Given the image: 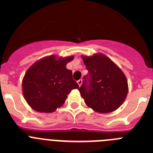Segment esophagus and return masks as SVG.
<instances>
[{
  "label": "esophagus",
  "mask_w": 153,
  "mask_h": 153,
  "mask_svg": "<svg viewBox=\"0 0 153 153\" xmlns=\"http://www.w3.org/2000/svg\"><path fill=\"white\" fill-rule=\"evenodd\" d=\"M82 83H83V79H79V80H77V83H78V84H79V86H81Z\"/></svg>",
  "instance_id": "esophagus-1"
}]
</instances>
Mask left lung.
<instances>
[{
	"instance_id": "1",
	"label": "left lung",
	"mask_w": 153,
	"mask_h": 153,
	"mask_svg": "<svg viewBox=\"0 0 153 153\" xmlns=\"http://www.w3.org/2000/svg\"><path fill=\"white\" fill-rule=\"evenodd\" d=\"M88 74L79 88L85 103L96 112L107 113L118 109L128 93V83L122 70L107 56H83Z\"/></svg>"
}]
</instances>
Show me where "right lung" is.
I'll use <instances>...</instances> for the list:
<instances>
[{"mask_svg":"<svg viewBox=\"0 0 153 153\" xmlns=\"http://www.w3.org/2000/svg\"><path fill=\"white\" fill-rule=\"evenodd\" d=\"M74 56L56 59L49 56L36 62L23 79L24 98L37 112L52 113L63 106L67 95L79 85L73 79L72 71L66 66Z\"/></svg>","mask_w":153,"mask_h":153,"instance_id":"add662e5","label":"right lung"}]
</instances>
